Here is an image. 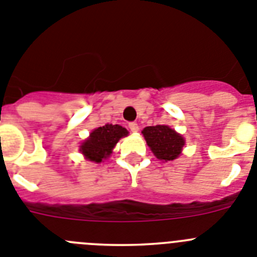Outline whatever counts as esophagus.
<instances>
[{
  "instance_id": "1",
  "label": "esophagus",
  "mask_w": 257,
  "mask_h": 257,
  "mask_svg": "<svg viewBox=\"0 0 257 257\" xmlns=\"http://www.w3.org/2000/svg\"><path fill=\"white\" fill-rule=\"evenodd\" d=\"M129 129H131L133 133H136V132H138V129H140V126H138L137 123H129Z\"/></svg>"
}]
</instances>
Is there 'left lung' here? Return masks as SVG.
<instances>
[{
	"label": "left lung",
	"mask_w": 257,
	"mask_h": 257,
	"mask_svg": "<svg viewBox=\"0 0 257 257\" xmlns=\"http://www.w3.org/2000/svg\"><path fill=\"white\" fill-rule=\"evenodd\" d=\"M142 134L155 156L163 161L175 160L186 143L179 133L168 125L146 126Z\"/></svg>",
	"instance_id": "obj_1"
}]
</instances>
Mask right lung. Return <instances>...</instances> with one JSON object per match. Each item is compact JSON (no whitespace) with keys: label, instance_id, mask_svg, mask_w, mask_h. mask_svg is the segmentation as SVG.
Masks as SVG:
<instances>
[{"label":"right lung","instance_id":"1","mask_svg":"<svg viewBox=\"0 0 257 257\" xmlns=\"http://www.w3.org/2000/svg\"><path fill=\"white\" fill-rule=\"evenodd\" d=\"M126 136L128 131L121 125L105 124L103 126H98L92 131L89 137L82 143L79 151L84 155L87 160L101 163L103 159L111 155L112 149L119 142L120 138Z\"/></svg>","mask_w":257,"mask_h":257}]
</instances>
